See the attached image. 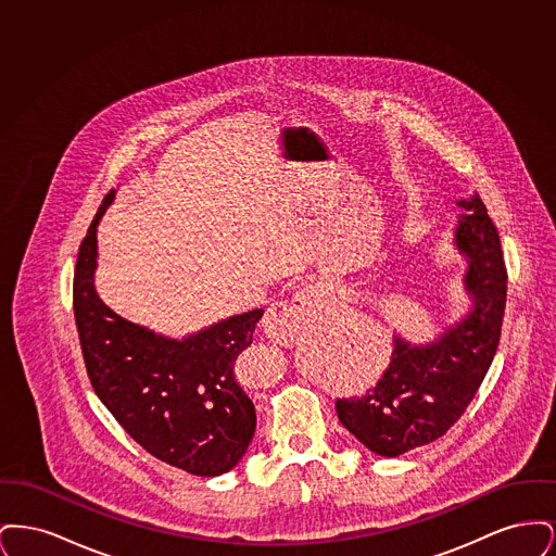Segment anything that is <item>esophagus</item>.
I'll return each instance as SVG.
<instances>
[{
    "instance_id": "1",
    "label": "esophagus",
    "mask_w": 556,
    "mask_h": 556,
    "mask_svg": "<svg viewBox=\"0 0 556 556\" xmlns=\"http://www.w3.org/2000/svg\"><path fill=\"white\" fill-rule=\"evenodd\" d=\"M331 286L317 281L295 291L288 302H279L265 315L266 336L277 344H295L302 340L306 327L317 317L318 302L329 295Z\"/></svg>"
}]
</instances>
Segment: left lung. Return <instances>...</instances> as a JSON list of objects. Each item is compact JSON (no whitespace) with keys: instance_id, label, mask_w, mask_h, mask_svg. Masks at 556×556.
Returning <instances> with one entry per match:
<instances>
[{"instance_id":"left-lung-1","label":"left lung","mask_w":556,"mask_h":556,"mask_svg":"<svg viewBox=\"0 0 556 556\" xmlns=\"http://www.w3.org/2000/svg\"><path fill=\"white\" fill-rule=\"evenodd\" d=\"M456 206L463 212L452 245L467 265V313L425 344L394 336L383 377L365 396L336 402L345 429L379 456L394 458L442 438L476 396L498 348L506 304L501 238L476 191Z\"/></svg>"}]
</instances>
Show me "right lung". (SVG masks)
Here are the masks:
<instances>
[{"mask_svg": "<svg viewBox=\"0 0 556 556\" xmlns=\"http://www.w3.org/2000/svg\"><path fill=\"white\" fill-rule=\"evenodd\" d=\"M114 198L116 189L91 220L75 268L87 375L112 417L152 456L191 476H223L254 438L256 410L236 379V361L265 311L220 318L184 338L116 315L96 290L98 225Z\"/></svg>", "mask_w": 556, "mask_h": 556, "instance_id": "1", "label": "right lung"}]
</instances>
